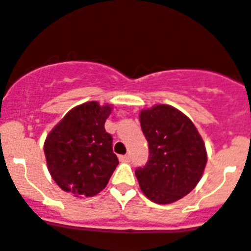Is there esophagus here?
<instances>
[{"label":"esophagus","mask_w":251,"mask_h":251,"mask_svg":"<svg viewBox=\"0 0 251 251\" xmlns=\"http://www.w3.org/2000/svg\"><path fill=\"white\" fill-rule=\"evenodd\" d=\"M119 160L124 161V163H129L130 156L129 155H122V156H119Z\"/></svg>","instance_id":"34e87169"}]
</instances>
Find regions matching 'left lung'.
<instances>
[{"label": "left lung", "mask_w": 251, "mask_h": 251, "mask_svg": "<svg viewBox=\"0 0 251 251\" xmlns=\"http://www.w3.org/2000/svg\"><path fill=\"white\" fill-rule=\"evenodd\" d=\"M149 142V160L134 173L144 195L156 204L175 202L194 190L206 165V150L198 129L171 105H155L140 113Z\"/></svg>", "instance_id": "left-lung-1"}]
</instances>
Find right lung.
Segmentation results:
<instances>
[{
  "label": "right lung",
  "instance_id": "obj_1",
  "mask_svg": "<svg viewBox=\"0 0 251 251\" xmlns=\"http://www.w3.org/2000/svg\"><path fill=\"white\" fill-rule=\"evenodd\" d=\"M111 105L90 101L73 107L45 141L47 168L61 190L76 198L97 195L119 164L105 130Z\"/></svg>",
  "mask_w": 251,
  "mask_h": 251
}]
</instances>
